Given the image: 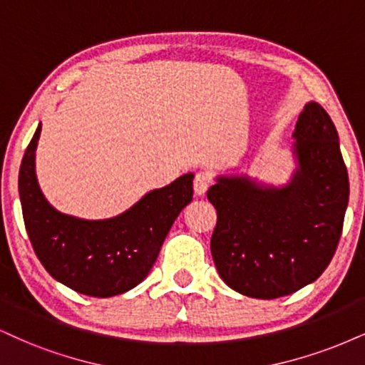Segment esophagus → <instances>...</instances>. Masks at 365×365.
<instances>
[{
	"label": "esophagus",
	"instance_id": "34e87169",
	"mask_svg": "<svg viewBox=\"0 0 365 365\" xmlns=\"http://www.w3.org/2000/svg\"><path fill=\"white\" fill-rule=\"evenodd\" d=\"M210 175L206 173H197L196 178H195V182H192V187H195V192L196 196H203L206 191H208L210 187Z\"/></svg>",
	"mask_w": 365,
	"mask_h": 365
}]
</instances>
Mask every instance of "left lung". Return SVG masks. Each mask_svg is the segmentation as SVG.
Listing matches in <instances>:
<instances>
[{
    "instance_id": "1",
    "label": "left lung",
    "mask_w": 365,
    "mask_h": 365,
    "mask_svg": "<svg viewBox=\"0 0 365 365\" xmlns=\"http://www.w3.org/2000/svg\"><path fill=\"white\" fill-rule=\"evenodd\" d=\"M292 138L296 169L286 184L237 174L218 175L208 190L218 215L215 265L233 291L249 298H281L312 284L341 235L350 190L334 121L309 101Z\"/></svg>"
}]
</instances>
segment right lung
<instances>
[{
	"instance_id": "add662e5",
	"label": "right lung",
	"mask_w": 365,
	"mask_h": 365,
	"mask_svg": "<svg viewBox=\"0 0 365 365\" xmlns=\"http://www.w3.org/2000/svg\"><path fill=\"white\" fill-rule=\"evenodd\" d=\"M40 130L42 123L18 174L21 211L35 254L56 281L81 294H123L150 272L174 220L192 201L195 174H182L168 186L148 191L113 218H78L53 208L40 190L35 173Z\"/></svg>"
}]
</instances>
